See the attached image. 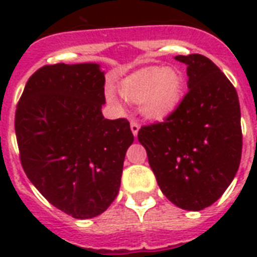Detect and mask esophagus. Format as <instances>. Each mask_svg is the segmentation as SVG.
Returning a JSON list of instances; mask_svg holds the SVG:
<instances>
[{"label":"esophagus","mask_w":257,"mask_h":257,"mask_svg":"<svg viewBox=\"0 0 257 257\" xmlns=\"http://www.w3.org/2000/svg\"><path fill=\"white\" fill-rule=\"evenodd\" d=\"M131 129H132V133L135 135V136H137V133H139V129H140V125H139V122L135 120L131 121Z\"/></svg>","instance_id":"1"}]
</instances>
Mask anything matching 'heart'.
<instances>
[{
	"instance_id": "b5f03b06",
	"label": "heart",
	"mask_w": 257,
	"mask_h": 257,
	"mask_svg": "<svg viewBox=\"0 0 257 257\" xmlns=\"http://www.w3.org/2000/svg\"><path fill=\"white\" fill-rule=\"evenodd\" d=\"M121 94L137 102L140 112L148 118H164L179 105L183 92V77L173 68L149 66L139 70L121 82ZM108 100L120 104V97L112 89L106 90Z\"/></svg>"
}]
</instances>
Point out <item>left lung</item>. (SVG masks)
<instances>
[{"label":"left lung","mask_w":257,"mask_h":257,"mask_svg":"<svg viewBox=\"0 0 257 257\" xmlns=\"http://www.w3.org/2000/svg\"><path fill=\"white\" fill-rule=\"evenodd\" d=\"M175 58L187 65V94L164 121L141 126L137 137L167 199L181 209L201 211L220 199L239 169V97L208 57Z\"/></svg>","instance_id":"obj_1"}]
</instances>
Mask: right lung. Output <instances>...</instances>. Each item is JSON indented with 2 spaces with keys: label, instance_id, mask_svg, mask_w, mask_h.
I'll return each instance as SVG.
<instances>
[{
  "label": "right lung",
  "instance_id": "1",
  "mask_svg": "<svg viewBox=\"0 0 257 257\" xmlns=\"http://www.w3.org/2000/svg\"><path fill=\"white\" fill-rule=\"evenodd\" d=\"M105 77L97 64H54L34 72L14 118L28 179L74 219L100 215L116 199L133 133L126 118H104Z\"/></svg>",
  "mask_w": 257,
  "mask_h": 257
}]
</instances>
